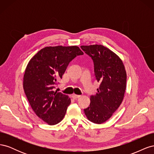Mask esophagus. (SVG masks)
I'll list each match as a JSON object with an SVG mask.
<instances>
[{
    "mask_svg": "<svg viewBox=\"0 0 154 154\" xmlns=\"http://www.w3.org/2000/svg\"><path fill=\"white\" fill-rule=\"evenodd\" d=\"M81 97L80 95H77V94H72V97L73 99H77V98H79V97Z\"/></svg>",
    "mask_w": 154,
    "mask_h": 154,
    "instance_id": "34e87169",
    "label": "esophagus"
}]
</instances>
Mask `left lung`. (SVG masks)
Returning <instances> with one entry per match:
<instances>
[{
	"instance_id": "1",
	"label": "left lung",
	"mask_w": 154,
	"mask_h": 154,
	"mask_svg": "<svg viewBox=\"0 0 154 154\" xmlns=\"http://www.w3.org/2000/svg\"><path fill=\"white\" fill-rule=\"evenodd\" d=\"M93 60L94 74L100 83L97 92L91 96V103L84 109L87 119L101 124L108 120L122 104L127 84V72L122 60L102 45H82Z\"/></svg>"
}]
</instances>
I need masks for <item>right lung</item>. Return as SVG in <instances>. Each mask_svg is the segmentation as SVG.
Listing matches in <instances>:
<instances>
[{
  "label": "right lung",
  "mask_w": 154,
  "mask_h": 154,
  "mask_svg": "<svg viewBox=\"0 0 154 154\" xmlns=\"http://www.w3.org/2000/svg\"><path fill=\"white\" fill-rule=\"evenodd\" d=\"M82 54L76 45L49 46L40 50L27 64L23 78L25 94L36 115L49 125L61 122L71 103L67 95L54 88L70 62Z\"/></svg>",
  "instance_id": "obj_1"
}]
</instances>
